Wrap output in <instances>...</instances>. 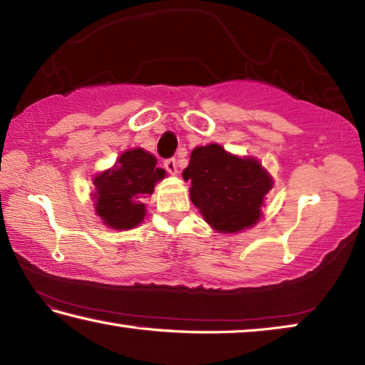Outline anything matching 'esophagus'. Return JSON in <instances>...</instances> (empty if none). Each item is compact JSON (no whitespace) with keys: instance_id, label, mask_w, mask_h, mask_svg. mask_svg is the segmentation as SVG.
<instances>
[{"instance_id":"1","label":"esophagus","mask_w":365,"mask_h":365,"mask_svg":"<svg viewBox=\"0 0 365 365\" xmlns=\"http://www.w3.org/2000/svg\"><path fill=\"white\" fill-rule=\"evenodd\" d=\"M164 168H165V170L169 172L170 175H175L177 174V160L174 158L165 159L164 160Z\"/></svg>"}]
</instances>
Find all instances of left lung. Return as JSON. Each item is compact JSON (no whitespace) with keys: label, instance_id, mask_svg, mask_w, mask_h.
I'll return each instance as SVG.
<instances>
[{"label":"left lung","instance_id":"left-lung-1","mask_svg":"<svg viewBox=\"0 0 365 365\" xmlns=\"http://www.w3.org/2000/svg\"><path fill=\"white\" fill-rule=\"evenodd\" d=\"M190 197L205 220L220 233H237L261 219L274 180L255 158H238L220 145L197 146L183 170Z\"/></svg>","mask_w":365,"mask_h":365}]
</instances>
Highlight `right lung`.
I'll return each mask as SVG.
<instances>
[{"label": "right lung", "instance_id": "1", "mask_svg": "<svg viewBox=\"0 0 365 365\" xmlns=\"http://www.w3.org/2000/svg\"><path fill=\"white\" fill-rule=\"evenodd\" d=\"M156 163L153 154L133 148L117 159L113 169L95 175L93 197L103 224L113 230H128L143 222V200L153 195L154 185L165 175V170L156 168Z\"/></svg>", "mask_w": 365, "mask_h": 365}]
</instances>
